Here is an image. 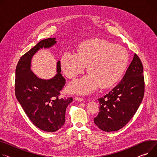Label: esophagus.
Returning <instances> with one entry per match:
<instances>
[{
    "instance_id": "34e87169",
    "label": "esophagus",
    "mask_w": 157,
    "mask_h": 157,
    "mask_svg": "<svg viewBox=\"0 0 157 157\" xmlns=\"http://www.w3.org/2000/svg\"><path fill=\"white\" fill-rule=\"evenodd\" d=\"M75 100H77V101H84V99H83L82 98H80V97H75Z\"/></svg>"
}]
</instances>
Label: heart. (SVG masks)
Returning a JSON list of instances; mask_svg holds the SVG:
<instances>
[{
    "mask_svg": "<svg viewBox=\"0 0 157 157\" xmlns=\"http://www.w3.org/2000/svg\"><path fill=\"white\" fill-rule=\"evenodd\" d=\"M128 63L126 50L104 40H92L82 44L78 54L66 52L61 59V66L69 79H74L84 71L86 66L90 75L74 81L69 85L72 93L88 94L100 86L107 88L122 76Z\"/></svg>",
    "mask_w": 157,
    "mask_h": 157,
    "instance_id": "b5f03b06",
    "label": "heart"
}]
</instances>
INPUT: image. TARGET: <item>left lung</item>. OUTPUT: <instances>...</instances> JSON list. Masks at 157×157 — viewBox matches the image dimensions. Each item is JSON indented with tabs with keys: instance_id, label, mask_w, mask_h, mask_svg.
Returning <instances> with one entry per match:
<instances>
[{
	"instance_id": "1",
	"label": "left lung",
	"mask_w": 157,
	"mask_h": 157,
	"mask_svg": "<svg viewBox=\"0 0 157 157\" xmlns=\"http://www.w3.org/2000/svg\"><path fill=\"white\" fill-rule=\"evenodd\" d=\"M144 94L143 66L140 57L135 54L119 85L98 99L100 112L94 118V122L103 131L119 130L136 112Z\"/></svg>"
}]
</instances>
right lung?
Masks as SVG:
<instances>
[{
  "label": "right lung",
  "instance_id": "add662e5",
  "mask_svg": "<svg viewBox=\"0 0 157 157\" xmlns=\"http://www.w3.org/2000/svg\"><path fill=\"white\" fill-rule=\"evenodd\" d=\"M56 43V38L40 41L21 57L16 68V97L30 121L47 132H55L64 124L66 110L72 98L59 97L66 84V79L60 74V61L57 62V74L49 80L37 78L30 70V66L37 50Z\"/></svg>",
  "mask_w": 157,
  "mask_h": 157
}]
</instances>
